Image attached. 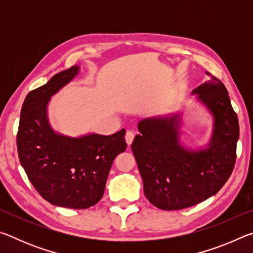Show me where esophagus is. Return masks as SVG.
I'll return each instance as SVG.
<instances>
[{"label":"esophagus","mask_w":253,"mask_h":253,"mask_svg":"<svg viewBox=\"0 0 253 253\" xmlns=\"http://www.w3.org/2000/svg\"><path fill=\"white\" fill-rule=\"evenodd\" d=\"M125 138H126V142H127V144H128V145H130V144L132 143V140H134V138H135V134H134V131H131V130H127V131H126V135H125Z\"/></svg>","instance_id":"1"}]
</instances>
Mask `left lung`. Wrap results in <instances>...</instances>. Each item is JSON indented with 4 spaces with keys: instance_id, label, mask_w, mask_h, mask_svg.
<instances>
[{
    "instance_id": "obj_1",
    "label": "left lung",
    "mask_w": 253,
    "mask_h": 253,
    "mask_svg": "<svg viewBox=\"0 0 253 253\" xmlns=\"http://www.w3.org/2000/svg\"><path fill=\"white\" fill-rule=\"evenodd\" d=\"M209 80L193 90L214 117V132L205 151L190 152L179 145L178 116L144 119L138 124L131 151L144 183V193L161 210H182L216 194L234 169L239 121L228 90L220 79Z\"/></svg>"
}]
</instances>
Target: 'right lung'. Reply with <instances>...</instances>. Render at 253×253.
Wrapping results in <instances>:
<instances>
[{
  "label": "right lung",
  "instance_id": "1",
  "mask_svg": "<svg viewBox=\"0 0 253 253\" xmlns=\"http://www.w3.org/2000/svg\"><path fill=\"white\" fill-rule=\"evenodd\" d=\"M75 66L31 90L21 109L16 146L21 165L42 198L62 208L88 209L105 192L114 160L126 151L125 129L113 135L70 138L51 129L46 119L50 97L78 74Z\"/></svg>",
  "mask_w": 253,
  "mask_h": 253
}]
</instances>
